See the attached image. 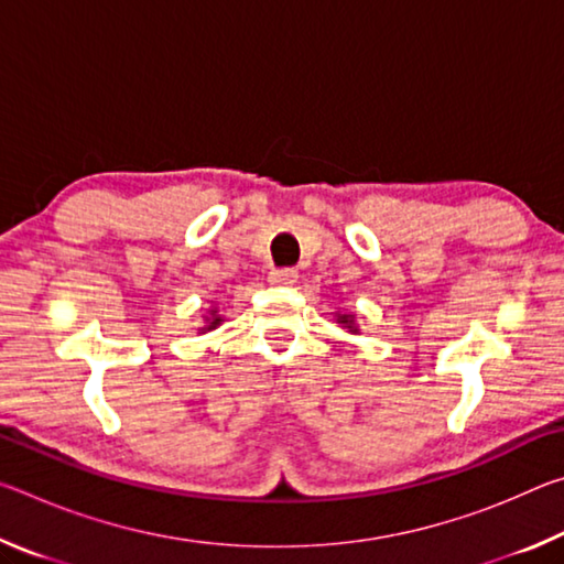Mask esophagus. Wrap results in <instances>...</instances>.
I'll return each mask as SVG.
<instances>
[{"instance_id": "esophagus-1", "label": "esophagus", "mask_w": 564, "mask_h": 564, "mask_svg": "<svg viewBox=\"0 0 564 564\" xmlns=\"http://www.w3.org/2000/svg\"><path fill=\"white\" fill-rule=\"evenodd\" d=\"M269 281H271L273 285H293L295 281H299V271H293V269L271 271V273H269Z\"/></svg>"}]
</instances>
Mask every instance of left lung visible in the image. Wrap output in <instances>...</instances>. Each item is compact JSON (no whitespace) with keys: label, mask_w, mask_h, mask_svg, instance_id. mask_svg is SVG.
<instances>
[{"label":"left lung","mask_w":564,"mask_h":564,"mask_svg":"<svg viewBox=\"0 0 564 564\" xmlns=\"http://www.w3.org/2000/svg\"><path fill=\"white\" fill-rule=\"evenodd\" d=\"M336 323L340 328H346L348 333H352V336H358L360 333V328H358V323H356V313H346V311H336Z\"/></svg>","instance_id":"obj_1"}]
</instances>
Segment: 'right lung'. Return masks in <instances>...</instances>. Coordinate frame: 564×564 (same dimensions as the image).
I'll list each match as a JSON object with an SVG mask.
<instances>
[{
  "instance_id": "1",
  "label": "right lung",
  "mask_w": 564,
  "mask_h": 564,
  "mask_svg": "<svg viewBox=\"0 0 564 564\" xmlns=\"http://www.w3.org/2000/svg\"><path fill=\"white\" fill-rule=\"evenodd\" d=\"M221 323H224V316H221V313H218L216 305H212V308H208V313H206V316H204V326L198 328V333L216 330L218 326H221Z\"/></svg>"
}]
</instances>
